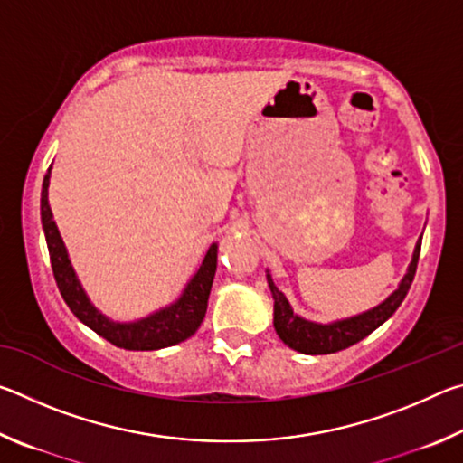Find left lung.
Here are the masks:
<instances>
[{
	"mask_svg": "<svg viewBox=\"0 0 463 463\" xmlns=\"http://www.w3.org/2000/svg\"><path fill=\"white\" fill-rule=\"evenodd\" d=\"M419 255H420V239L417 241L409 271H406V276L402 278L398 289H394V292H392L386 300L378 304L375 308L362 312V315L357 317L335 320V323H328V325L312 323V320L294 315L288 298L284 296V292H279L276 284H273V279L268 271V284L273 296V326H276V333L279 335V339L284 341L289 349L300 351V354H307V355L336 354V351L347 349L351 345L365 339L367 335L373 333L375 328L386 323V320L394 315L406 298V294H409L414 273H417Z\"/></svg>",
	"mask_w": 463,
	"mask_h": 463,
	"instance_id": "1",
	"label": "left lung"
}]
</instances>
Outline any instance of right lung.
Returning a JSON list of instances; mask_svg holds the SVG:
<instances>
[{
    "label": "right lung",
    "instance_id": "add662e5",
    "mask_svg": "<svg viewBox=\"0 0 463 463\" xmlns=\"http://www.w3.org/2000/svg\"><path fill=\"white\" fill-rule=\"evenodd\" d=\"M49 184H51V167L43 179V194H41V221L49 247L51 265L54 279H57L59 292L67 307L71 308L73 315L88 325L91 331L104 336L116 347L128 351H153L177 345L198 331L208 308V296L213 288L214 273H216V255L218 245L213 242L208 249L206 257L200 265V269L194 273L192 279L187 281L182 296L174 304L153 312L135 323H116L93 307L91 300L81 288L80 279L75 276V269L69 261L65 242L61 239L57 224L52 221V213L49 206Z\"/></svg>",
    "mask_w": 463,
    "mask_h": 463
}]
</instances>
